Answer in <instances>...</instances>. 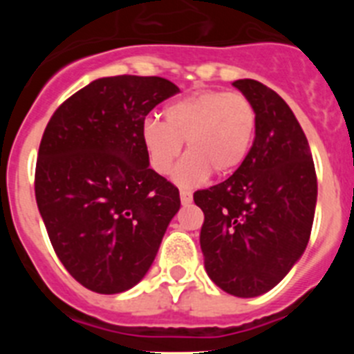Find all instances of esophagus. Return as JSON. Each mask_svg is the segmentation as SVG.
<instances>
[{"instance_id":"1","label":"esophagus","mask_w":354,"mask_h":354,"mask_svg":"<svg viewBox=\"0 0 354 354\" xmlns=\"http://www.w3.org/2000/svg\"><path fill=\"white\" fill-rule=\"evenodd\" d=\"M192 200H193L192 193H189V192H186V189H180V202H183L184 205L192 204Z\"/></svg>"}]
</instances>
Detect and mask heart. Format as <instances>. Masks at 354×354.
<instances>
[{
  "label": "heart",
  "instance_id": "heart-1",
  "mask_svg": "<svg viewBox=\"0 0 354 354\" xmlns=\"http://www.w3.org/2000/svg\"><path fill=\"white\" fill-rule=\"evenodd\" d=\"M257 129V111L245 93L196 90L165 108V122L149 118L142 138L150 167L168 174L183 152L189 154L175 170L180 186H196L216 175H228L243 165Z\"/></svg>",
  "mask_w": 354,
  "mask_h": 354
}]
</instances>
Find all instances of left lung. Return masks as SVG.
Here are the masks:
<instances>
[{
  "mask_svg": "<svg viewBox=\"0 0 354 354\" xmlns=\"http://www.w3.org/2000/svg\"><path fill=\"white\" fill-rule=\"evenodd\" d=\"M234 86L257 111L248 156L227 180L198 189L200 248L209 278L237 298L273 289L310 239L317 177L306 136L274 90L255 80Z\"/></svg>",
  "mask_w": 354,
  "mask_h": 354,
  "instance_id": "obj_1",
  "label": "left lung"
}]
</instances>
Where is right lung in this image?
<instances>
[{"label":"right lung","instance_id":"add662e5","mask_svg":"<svg viewBox=\"0 0 354 354\" xmlns=\"http://www.w3.org/2000/svg\"><path fill=\"white\" fill-rule=\"evenodd\" d=\"M179 88L158 76L92 81L58 106L39 147L35 198L65 270L117 294L145 277L180 207L179 189L149 168L145 117Z\"/></svg>","mask_w":354,"mask_h":354}]
</instances>
